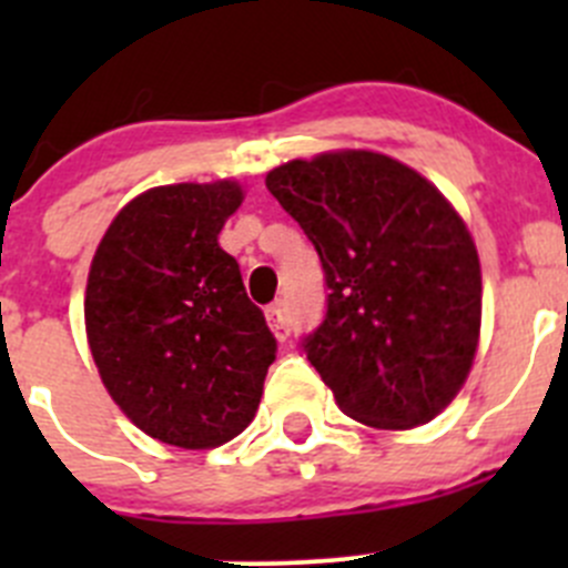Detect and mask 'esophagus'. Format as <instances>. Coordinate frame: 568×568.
Segmentation results:
<instances>
[{
	"label": "esophagus",
	"instance_id": "esophagus-1",
	"mask_svg": "<svg viewBox=\"0 0 568 568\" xmlns=\"http://www.w3.org/2000/svg\"><path fill=\"white\" fill-rule=\"evenodd\" d=\"M266 321H268V326H272L274 337H277L280 343L288 341L291 326H288V313H285V302H274V305H268Z\"/></svg>",
	"mask_w": 568,
	"mask_h": 568
}]
</instances>
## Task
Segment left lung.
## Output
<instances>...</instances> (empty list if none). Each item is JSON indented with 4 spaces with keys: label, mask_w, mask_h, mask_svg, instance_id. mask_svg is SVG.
I'll list each match as a JSON object with an SVG mask.
<instances>
[{
    "label": "left lung",
    "mask_w": 568,
    "mask_h": 568,
    "mask_svg": "<svg viewBox=\"0 0 568 568\" xmlns=\"http://www.w3.org/2000/svg\"><path fill=\"white\" fill-rule=\"evenodd\" d=\"M266 189L316 247L326 316L302 337L337 406L374 428L434 420L480 335L473 236L434 183L374 151L294 159Z\"/></svg>",
    "instance_id": "left-lung-1"
}]
</instances>
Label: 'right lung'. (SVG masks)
Returning <instances> with one entry per match:
<instances>
[{"label": "right lung", "instance_id": "1", "mask_svg": "<svg viewBox=\"0 0 568 568\" xmlns=\"http://www.w3.org/2000/svg\"><path fill=\"white\" fill-rule=\"evenodd\" d=\"M242 200L236 181L148 189L90 263L84 326L101 382L159 443L216 448L261 404L277 341L216 242Z\"/></svg>", "mask_w": 568, "mask_h": 568}]
</instances>
